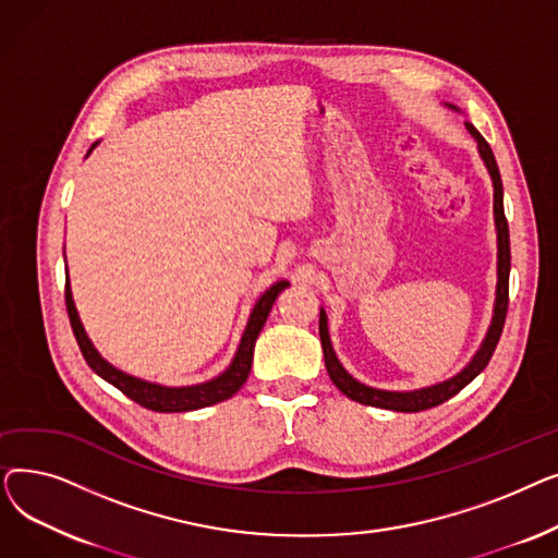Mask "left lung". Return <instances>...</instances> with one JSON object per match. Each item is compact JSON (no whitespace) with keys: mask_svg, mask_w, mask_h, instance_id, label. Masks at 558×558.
<instances>
[{"mask_svg":"<svg viewBox=\"0 0 558 558\" xmlns=\"http://www.w3.org/2000/svg\"><path fill=\"white\" fill-rule=\"evenodd\" d=\"M468 133H471L480 146V156L486 162V169L493 179V213H495V228H497V299H495V310H493V320L488 335L480 348V353L473 357V362L468 364L459 375H454L448 383L434 385L427 389L418 391H383V389H373L362 383H357L355 377H350L343 366L339 364L330 335H328V318L326 312L320 310L318 316V335H320V345H324V360L328 375L335 383V387L348 396L350 400L368 404V407H379V409H391V412H423V409H432L436 404H444L452 396H457L465 385H471L473 379L488 366L497 341L502 337V328L507 320V310H509V271H511V246H509V223L505 217V203H502V179H500V169H497L495 156L490 151L488 142L482 137V133L471 124L465 122Z\"/></svg>","mask_w":558,"mask_h":558,"instance_id":"left-lung-1","label":"left lung"}]
</instances>
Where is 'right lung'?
Masks as SVG:
<instances>
[{
	"mask_svg": "<svg viewBox=\"0 0 558 558\" xmlns=\"http://www.w3.org/2000/svg\"><path fill=\"white\" fill-rule=\"evenodd\" d=\"M289 282H276L271 289H267V294H264L251 318H248V326H246V332L242 337V343L238 348V355H234L232 364L215 379H210V383H203V385H196V387H160V385H151V383H144V379H137L133 375H126L122 371L112 368L99 353L95 350V345L90 343V339H87L81 320H78V314H76V307H74V301H72V291H70V284H65V305H68V316H70V326H72V332L76 337V343L81 348V353L87 362V366H90L99 377H104L106 383H110L112 387L120 389L124 396H129L133 402L151 409V412H194V409H203V407H210V404H217L221 400H228L230 396L238 393L246 377L251 373V364H253V348H255V339L259 335V330L264 328V324H267V316L276 303V299L280 296V291L287 289Z\"/></svg>",
	"mask_w": 558,
	"mask_h": 558,
	"instance_id": "right-lung-1",
	"label": "right lung"
}]
</instances>
